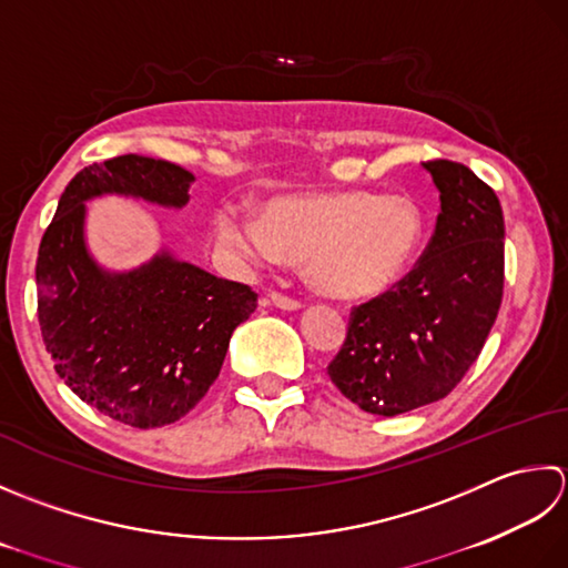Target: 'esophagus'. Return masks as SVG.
<instances>
[{"mask_svg": "<svg viewBox=\"0 0 568 568\" xmlns=\"http://www.w3.org/2000/svg\"><path fill=\"white\" fill-rule=\"evenodd\" d=\"M267 301H270L272 306L282 308V311H296V308H301V301H296V298H292V296H284V294H280V292H272V294L267 296Z\"/></svg>", "mask_w": 568, "mask_h": 568, "instance_id": "esophagus-1", "label": "esophagus"}]
</instances>
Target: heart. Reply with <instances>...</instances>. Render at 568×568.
<instances>
[{
	"label": "heart",
	"instance_id": "obj_1",
	"mask_svg": "<svg viewBox=\"0 0 568 568\" xmlns=\"http://www.w3.org/2000/svg\"><path fill=\"white\" fill-rule=\"evenodd\" d=\"M422 211L404 195L367 191L292 193L264 201L260 215L225 205L215 237L245 267H272L288 257L316 292L369 298L395 284L422 240Z\"/></svg>",
	"mask_w": 568,
	"mask_h": 568
}]
</instances>
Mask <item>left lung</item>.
Wrapping results in <instances>:
<instances>
[{
	"mask_svg": "<svg viewBox=\"0 0 568 568\" xmlns=\"http://www.w3.org/2000/svg\"><path fill=\"white\" fill-rule=\"evenodd\" d=\"M442 213L432 242L392 292L353 308L328 375L363 412L397 416L444 399L478 361L503 301L505 220L468 166L424 161Z\"/></svg>",
	"mask_w": 568,
	"mask_h": 568,
	"instance_id": "8db88e82",
	"label": "left lung"
}]
</instances>
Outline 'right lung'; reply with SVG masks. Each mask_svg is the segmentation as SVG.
<instances>
[{"label":"right lung","instance_id":"obj_1","mask_svg":"<svg viewBox=\"0 0 568 568\" xmlns=\"http://www.w3.org/2000/svg\"><path fill=\"white\" fill-rule=\"evenodd\" d=\"M193 181L171 161L139 154L85 166L39 247V323L55 373L90 407L134 429L179 422L205 397L257 294L166 247L130 272L100 267L85 242V203L126 195L183 207Z\"/></svg>","mask_w":568,"mask_h":568}]
</instances>
